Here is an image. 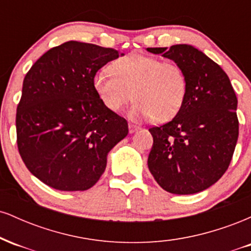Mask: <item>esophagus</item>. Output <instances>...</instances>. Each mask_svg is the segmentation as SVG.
Listing matches in <instances>:
<instances>
[{"mask_svg": "<svg viewBox=\"0 0 251 251\" xmlns=\"http://www.w3.org/2000/svg\"><path fill=\"white\" fill-rule=\"evenodd\" d=\"M138 129H139V126L133 125V124H128V131H129V133H133V132L138 131Z\"/></svg>", "mask_w": 251, "mask_h": 251, "instance_id": "1", "label": "esophagus"}]
</instances>
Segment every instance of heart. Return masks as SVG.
<instances>
[{
	"label": "heart",
	"instance_id": "b5f03b06",
	"mask_svg": "<svg viewBox=\"0 0 251 251\" xmlns=\"http://www.w3.org/2000/svg\"><path fill=\"white\" fill-rule=\"evenodd\" d=\"M93 86L98 98L108 111L119 112L137 100L128 111L133 122L153 119L166 122L183 106L188 82L183 68L175 62L132 53L97 72Z\"/></svg>",
	"mask_w": 251,
	"mask_h": 251
}]
</instances>
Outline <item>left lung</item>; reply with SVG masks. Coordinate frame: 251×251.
<instances>
[{
	"mask_svg": "<svg viewBox=\"0 0 251 251\" xmlns=\"http://www.w3.org/2000/svg\"><path fill=\"white\" fill-rule=\"evenodd\" d=\"M146 50L179 65L188 82L174 119L149 129L153 137L149 170L170 194H197L229 168L238 139L237 98L226 72L194 46Z\"/></svg>",
	"mask_w": 251,
	"mask_h": 251,
	"instance_id": "8db88e82",
	"label": "left lung"
}]
</instances>
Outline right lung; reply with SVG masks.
<instances>
[{
	"label": "right lung",
	"mask_w": 251,
	"mask_h": 251,
	"mask_svg": "<svg viewBox=\"0 0 251 251\" xmlns=\"http://www.w3.org/2000/svg\"><path fill=\"white\" fill-rule=\"evenodd\" d=\"M117 57L112 48L68 41L46 51L25 74L17 148L46 185L61 191L92 188L108 152L127 135V122L102 105L93 86L97 72Z\"/></svg>",
	"instance_id": "add662e5"
}]
</instances>
